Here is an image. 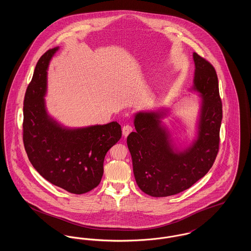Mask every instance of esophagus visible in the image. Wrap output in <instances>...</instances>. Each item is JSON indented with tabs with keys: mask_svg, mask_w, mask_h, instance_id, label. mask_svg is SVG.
I'll use <instances>...</instances> for the list:
<instances>
[{
	"mask_svg": "<svg viewBox=\"0 0 251 251\" xmlns=\"http://www.w3.org/2000/svg\"><path fill=\"white\" fill-rule=\"evenodd\" d=\"M131 131H132V127H131V125H125V126L122 128V133H123V135H124L125 137L128 136Z\"/></svg>",
	"mask_w": 251,
	"mask_h": 251,
	"instance_id": "obj_1",
	"label": "esophagus"
}]
</instances>
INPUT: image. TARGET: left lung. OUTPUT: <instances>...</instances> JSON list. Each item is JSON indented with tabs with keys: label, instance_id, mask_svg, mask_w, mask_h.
Masks as SVG:
<instances>
[{
	"label": "left lung",
	"instance_id": "obj_1",
	"mask_svg": "<svg viewBox=\"0 0 251 251\" xmlns=\"http://www.w3.org/2000/svg\"><path fill=\"white\" fill-rule=\"evenodd\" d=\"M194 84L190 90L201 97L196 137L179 148L162 120L169 109L139 111L134 114L135 131L127 137L132 170L138 187L146 194L168 197L190 188L213 167L219 148L222 102L215 68L198 53Z\"/></svg>",
	"mask_w": 251,
	"mask_h": 251
}]
</instances>
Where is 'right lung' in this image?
Here are the masks:
<instances>
[{"mask_svg": "<svg viewBox=\"0 0 251 251\" xmlns=\"http://www.w3.org/2000/svg\"><path fill=\"white\" fill-rule=\"evenodd\" d=\"M59 47L38 60L24 104V143L36 171L50 183L81 195L99 185L108 151L121 138L117 121L104 125L69 128L47 112L45 96L50 62Z\"/></svg>", "mask_w": 251, "mask_h": 251, "instance_id": "obj_1", "label": "right lung"}]
</instances>
